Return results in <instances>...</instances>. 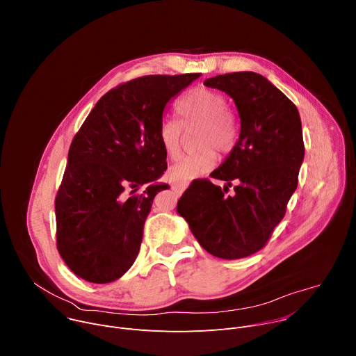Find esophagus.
<instances>
[{"mask_svg":"<svg viewBox=\"0 0 356 356\" xmlns=\"http://www.w3.org/2000/svg\"><path fill=\"white\" fill-rule=\"evenodd\" d=\"M184 188H186V183H173L172 184V190L175 191V193H177V194H181L183 191H184Z\"/></svg>","mask_w":356,"mask_h":356,"instance_id":"esophagus-1","label":"esophagus"}]
</instances>
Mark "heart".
I'll list each match as a JSON object with an SVG mask.
<instances>
[{
  "instance_id": "1",
  "label": "heart",
  "mask_w": 356,
  "mask_h": 356,
  "mask_svg": "<svg viewBox=\"0 0 356 356\" xmlns=\"http://www.w3.org/2000/svg\"><path fill=\"white\" fill-rule=\"evenodd\" d=\"M179 121L165 118L158 128V140L169 159H177L181 152L183 128L201 125L197 145L202 147L193 155L181 158L170 168V176L177 181H188L206 175L217 165V152H228L234 146L236 131L228 113V101L224 94L213 88L197 87L183 94L177 104Z\"/></svg>"
}]
</instances>
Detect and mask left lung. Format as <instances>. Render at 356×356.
<instances>
[{
    "mask_svg": "<svg viewBox=\"0 0 356 356\" xmlns=\"http://www.w3.org/2000/svg\"><path fill=\"white\" fill-rule=\"evenodd\" d=\"M204 86L228 94L241 120L239 138L211 177L193 180L177 201L198 243L221 259H241L265 246L286 213L304 159L300 114L266 77L234 72ZM233 191L226 193L232 183Z\"/></svg>",
    "mask_w": 356,
    "mask_h": 356,
    "instance_id": "left-lung-1",
    "label": "left lung"
}]
</instances>
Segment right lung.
<instances>
[{
	"instance_id": "obj_1",
	"label": "right lung",
	"mask_w": 356,
	"mask_h": 356,
	"mask_svg": "<svg viewBox=\"0 0 356 356\" xmlns=\"http://www.w3.org/2000/svg\"><path fill=\"white\" fill-rule=\"evenodd\" d=\"M200 76L131 80L101 97L74 136L55 211L59 253L79 277L110 283L135 262L152 202L168 188L158 181L168 168L159 124L169 101Z\"/></svg>"
}]
</instances>
